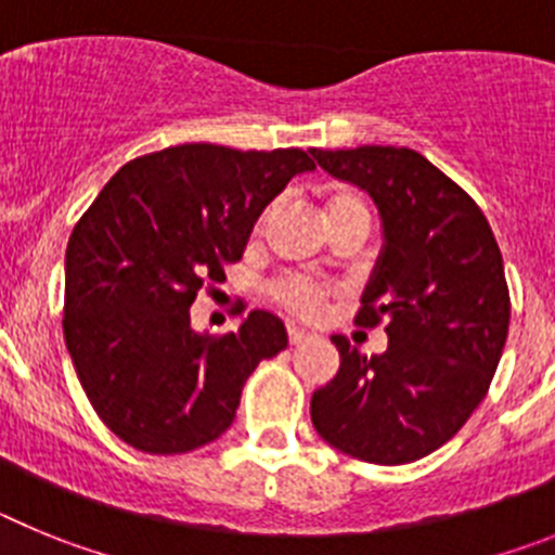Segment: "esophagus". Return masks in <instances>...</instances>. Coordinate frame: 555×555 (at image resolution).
<instances>
[{
  "mask_svg": "<svg viewBox=\"0 0 555 555\" xmlns=\"http://www.w3.org/2000/svg\"><path fill=\"white\" fill-rule=\"evenodd\" d=\"M286 333H288V341H292V345H300V341L311 338V333L302 331V327H297V325H288Z\"/></svg>",
  "mask_w": 555,
  "mask_h": 555,
  "instance_id": "esophagus-1",
  "label": "esophagus"
}]
</instances>
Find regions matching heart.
<instances>
[{
    "instance_id": "b5f03b06",
    "label": "heart",
    "mask_w": 555,
    "mask_h": 555,
    "mask_svg": "<svg viewBox=\"0 0 555 555\" xmlns=\"http://www.w3.org/2000/svg\"><path fill=\"white\" fill-rule=\"evenodd\" d=\"M269 214H272V210L267 208L261 217L255 219L253 224L255 235L263 230ZM345 214H364V217H370V203H366V197L361 194V191L336 189L327 194L325 199L327 222L345 217ZM269 294H272V300L278 302V306L297 313V317H317V313L325 308L327 297H331V288H327L325 283L313 281V278H302V274H283V278L269 283Z\"/></svg>"
}]
</instances>
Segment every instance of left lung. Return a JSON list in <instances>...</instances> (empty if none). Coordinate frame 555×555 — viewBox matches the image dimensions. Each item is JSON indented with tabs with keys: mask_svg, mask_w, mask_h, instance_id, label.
<instances>
[{
	"mask_svg": "<svg viewBox=\"0 0 555 555\" xmlns=\"http://www.w3.org/2000/svg\"><path fill=\"white\" fill-rule=\"evenodd\" d=\"M333 178L372 194L384 255L356 325H386L364 356L333 336L338 372L313 391L311 423L341 453L409 464L450 442L487 397L508 336V283L494 233L467 191L409 146L311 150Z\"/></svg>",
	"mask_w": 555,
	"mask_h": 555,
	"instance_id": "1",
	"label": "left lung"
}]
</instances>
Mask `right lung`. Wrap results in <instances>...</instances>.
I'll list each match as a JSON object with an SVG mask.
<instances>
[{
    "label": "right lung",
    "instance_id": "1",
    "mask_svg": "<svg viewBox=\"0 0 555 555\" xmlns=\"http://www.w3.org/2000/svg\"><path fill=\"white\" fill-rule=\"evenodd\" d=\"M300 146L180 144L121 166L68 235L63 336L102 423L141 453L178 455L233 423L261 358L286 327L253 311L238 331H191L199 292L242 258L255 219L297 171Z\"/></svg>",
    "mask_w": 555,
    "mask_h": 555
}]
</instances>
